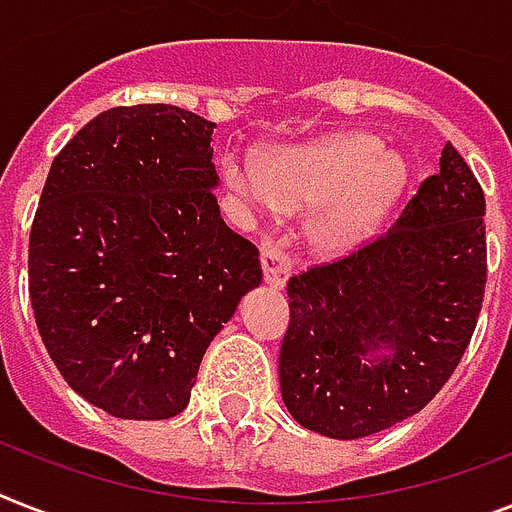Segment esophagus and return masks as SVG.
Returning a JSON list of instances; mask_svg holds the SVG:
<instances>
[{"mask_svg": "<svg viewBox=\"0 0 512 512\" xmlns=\"http://www.w3.org/2000/svg\"><path fill=\"white\" fill-rule=\"evenodd\" d=\"M261 269H264V280L269 287H285L287 277H290V259H287L285 248H282L280 240H274L272 235H266L261 240Z\"/></svg>", "mask_w": 512, "mask_h": 512, "instance_id": "esophagus-1", "label": "esophagus"}]
</instances>
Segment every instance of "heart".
Masks as SVG:
<instances>
[{
  "mask_svg": "<svg viewBox=\"0 0 512 512\" xmlns=\"http://www.w3.org/2000/svg\"><path fill=\"white\" fill-rule=\"evenodd\" d=\"M225 180L259 209H316L308 238L319 253L342 256L382 225L405 183V164L369 135H335L272 154L264 164L232 151Z\"/></svg>",
  "mask_w": 512,
  "mask_h": 512,
  "instance_id": "obj_1",
  "label": "heart"
}]
</instances>
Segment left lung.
<instances>
[{
    "instance_id": "left-lung-1",
    "label": "left lung",
    "mask_w": 512,
    "mask_h": 512,
    "mask_svg": "<svg viewBox=\"0 0 512 512\" xmlns=\"http://www.w3.org/2000/svg\"><path fill=\"white\" fill-rule=\"evenodd\" d=\"M484 190L453 143L395 225L287 282L280 387L290 416L358 439L413 416L466 353L487 285Z\"/></svg>"
}]
</instances>
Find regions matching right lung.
I'll list each match as a JSON object with an SVG mask.
<instances>
[{
	"mask_svg": "<svg viewBox=\"0 0 512 512\" xmlns=\"http://www.w3.org/2000/svg\"><path fill=\"white\" fill-rule=\"evenodd\" d=\"M214 122L170 107L101 112L54 156L28 246L46 353L117 418H172L209 342L259 287V248L219 217Z\"/></svg>",
	"mask_w": 512,
	"mask_h": 512,
	"instance_id": "obj_1",
	"label": "right lung"
}]
</instances>
